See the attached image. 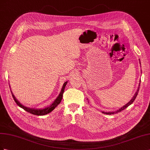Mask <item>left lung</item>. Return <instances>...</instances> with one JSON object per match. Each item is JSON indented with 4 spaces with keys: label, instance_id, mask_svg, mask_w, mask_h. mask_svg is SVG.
I'll return each instance as SVG.
<instances>
[{
    "label": "left lung",
    "instance_id": "obj_1",
    "mask_svg": "<svg viewBox=\"0 0 150 150\" xmlns=\"http://www.w3.org/2000/svg\"><path fill=\"white\" fill-rule=\"evenodd\" d=\"M141 64V63H140ZM140 82H141V80H140ZM139 86H140V83H139V87H138V89H137V91H136V92L135 93V94L134 95V96H133V97L132 98V99L128 102L127 104H126L125 105H124L123 107H122L121 108H120L119 109H118V110H115V111H113V112H102V113L103 114H109V115H110V114H116V113H118V112H121L122 110H123L124 109H125L126 108H127L128 106L129 105H130L132 102H134V100H135V99H136V96H137V95H138V92H139Z\"/></svg>",
    "mask_w": 150,
    "mask_h": 150
}]
</instances>
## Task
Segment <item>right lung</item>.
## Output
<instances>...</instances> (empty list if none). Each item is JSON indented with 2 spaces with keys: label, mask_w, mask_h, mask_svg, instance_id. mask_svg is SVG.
I'll use <instances>...</instances> for the list:
<instances>
[{
  "label": "right lung",
  "mask_w": 150,
  "mask_h": 150,
  "mask_svg": "<svg viewBox=\"0 0 150 150\" xmlns=\"http://www.w3.org/2000/svg\"><path fill=\"white\" fill-rule=\"evenodd\" d=\"M67 82H65V83H63V85L62 87V88L61 90V92L60 93H59V96H58V97L56 99L54 100V101L53 102V103H52L51 104L50 106L49 107H47V108H44V109H35V108H27V107H25L23 105L21 104L20 102L16 99V98L15 97V96H14V94L12 93V91H11V93H12V97H13V99L14 100V101L16 102V103L18 104L20 108H21L22 109H23L24 110H25V111H27V112L31 113L32 114H34V115H46L47 114H49L50 112H51V111H52L53 110H54L55 109V108L60 103L61 101H62V97H63V93L64 92V91H65V86L66 85L67 83Z\"/></svg>",
  "instance_id": "1"
}]
</instances>
